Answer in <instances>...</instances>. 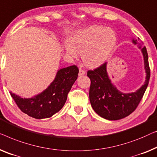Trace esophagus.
<instances>
[{
	"label": "esophagus",
	"instance_id": "obj_1",
	"mask_svg": "<svg viewBox=\"0 0 157 157\" xmlns=\"http://www.w3.org/2000/svg\"><path fill=\"white\" fill-rule=\"evenodd\" d=\"M86 73V72H85V70H82V69H81V68H79V75H85Z\"/></svg>",
	"mask_w": 157,
	"mask_h": 157
}]
</instances>
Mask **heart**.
Returning <instances> with one entry per match:
<instances>
[{
  "mask_svg": "<svg viewBox=\"0 0 157 157\" xmlns=\"http://www.w3.org/2000/svg\"><path fill=\"white\" fill-rule=\"evenodd\" d=\"M69 43H64V50L71 58L81 53L87 66L95 67L107 60L117 43V35L111 28L92 25L78 30L69 37Z\"/></svg>",
  "mask_w": 157,
  "mask_h": 157,
  "instance_id": "heart-1",
  "label": "heart"
}]
</instances>
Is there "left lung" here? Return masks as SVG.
I'll return each instance as SVG.
<instances>
[{
  "label": "left lung",
  "mask_w": 157,
  "mask_h": 157,
  "mask_svg": "<svg viewBox=\"0 0 157 157\" xmlns=\"http://www.w3.org/2000/svg\"><path fill=\"white\" fill-rule=\"evenodd\" d=\"M138 45L144 57L146 79L144 84L136 92L123 93L112 84L107 71V63L94 70H88L87 76L91 81L90 101L94 112L108 120H118L129 116L137 107L147 90L150 78L148 54L140 39H133Z\"/></svg>",
  "instance_id": "8db88e82"
}]
</instances>
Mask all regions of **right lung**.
<instances>
[{
  "label": "right lung",
  "mask_w": 157,
  "mask_h": 157,
  "mask_svg": "<svg viewBox=\"0 0 157 157\" xmlns=\"http://www.w3.org/2000/svg\"><path fill=\"white\" fill-rule=\"evenodd\" d=\"M78 72L75 65L62 68L57 72L54 80L41 93L31 98H22L11 92L10 95L20 109L28 116L38 120L51 117L65 105Z\"/></svg>",
  "instance_id": "1"
}]
</instances>
